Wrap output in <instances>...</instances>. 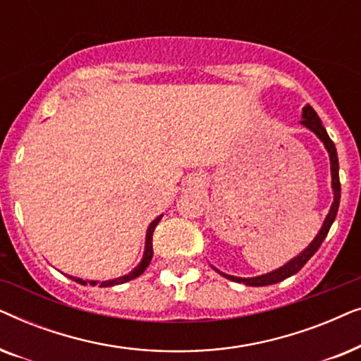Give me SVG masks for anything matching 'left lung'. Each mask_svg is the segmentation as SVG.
<instances>
[{
  "mask_svg": "<svg viewBox=\"0 0 361 361\" xmlns=\"http://www.w3.org/2000/svg\"><path fill=\"white\" fill-rule=\"evenodd\" d=\"M300 125H304L305 128H309L310 131L315 133V136L319 137L320 141L324 142L325 149L329 152V157H330V172H332V190H334V202H332V207H330L327 216H325L324 220V225L322 228L319 230V233L315 238L312 240V243H310L307 248L304 251H300V253L293 258L290 261H288L284 266H281V268L271 271V273H266V274H261V276H255V278H236V276H230V274H225L219 271L216 268H214L216 273H220L221 276H225L226 279L230 281H235V283H243L246 286H269V284H276L279 283V281H284L290 278V276L299 273L300 269H302V266L307 263V261L312 258L315 251L320 248V245H322V241L325 240V236H327L330 226H332L335 216H337V212H338V205H340V179H338V157H337V149H335V145L334 141L330 140L327 131H325V128L322 126V121H320V118L315 110L310 105H305L302 108V121H300Z\"/></svg>",
  "mask_w": 361,
  "mask_h": 361,
  "instance_id": "obj_1",
  "label": "left lung"
}]
</instances>
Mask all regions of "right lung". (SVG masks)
I'll list each match as a JSON object with an SVG mask.
<instances>
[{"instance_id":"add662e5","label":"right lung","mask_w":361,"mask_h":361,"mask_svg":"<svg viewBox=\"0 0 361 361\" xmlns=\"http://www.w3.org/2000/svg\"><path fill=\"white\" fill-rule=\"evenodd\" d=\"M162 219V215L157 216V219H154L149 224V226H147V231H146V246H145V255H142V259L141 263L136 266L135 269L131 271V273H128L125 276H120V278L116 279H108V281H102V283H98V281H85V279H80V278H73V276H68L72 281H75V283L78 284H90V286H97L100 284V288H110V286H116V284H123V283H128V281L135 279L137 278V276H141L142 273H145V269L149 266L151 263V258H152V233H154V228L157 226V224H159V220Z\"/></svg>"}]
</instances>
